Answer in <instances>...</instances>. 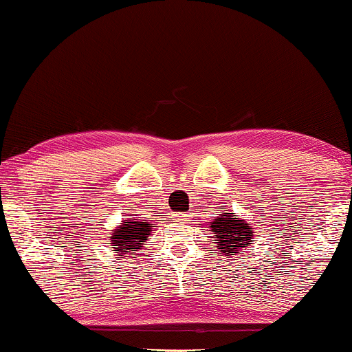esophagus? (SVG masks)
<instances>
[{"instance_id":"esophagus-1","label":"esophagus","mask_w":352,"mask_h":352,"mask_svg":"<svg viewBox=\"0 0 352 352\" xmlns=\"http://www.w3.org/2000/svg\"><path fill=\"white\" fill-rule=\"evenodd\" d=\"M173 220L177 223H189L190 215L189 214H175L173 215Z\"/></svg>"}]
</instances>
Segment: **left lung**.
Instances as JSON below:
<instances>
[{
    "label": "left lung",
    "instance_id": "1",
    "mask_svg": "<svg viewBox=\"0 0 352 352\" xmlns=\"http://www.w3.org/2000/svg\"><path fill=\"white\" fill-rule=\"evenodd\" d=\"M209 228V232H214L215 235V248L222 251L225 256L245 253L243 250L250 246L251 241H254L251 225L246 220L235 219L225 212H220V215L215 217Z\"/></svg>",
    "mask_w": 352,
    "mask_h": 352
}]
</instances>
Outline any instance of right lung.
<instances>
[{
	"mask_svg": "<svg viewBox=\"0 0 352 352\" xmlns=\"http://www.w3.org/2000/svg\"><path fill=\"white\" fill-rule=\"evenodd\" d=\"M151 233V222L138 219H125L122 223L109 233V245L119 256L127 254L129 251H140L143 243Z\"/></svg>",
	"mask_w": 352,
	"mask_h": 352,
	"instance_id": "add662e5",
	"label": "right lung"
}]
</instances>
